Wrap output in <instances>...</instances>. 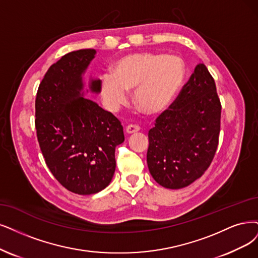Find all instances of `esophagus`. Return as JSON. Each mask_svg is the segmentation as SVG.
Segmentation results:
<instances>
[{
	"label": "esophagus",
	"instance_id": "34e87169",
	"mask_svg": "<svg viewBox=\"0 0 258 258\" xmlns=\"http://www.w3.org/2000/svg\"><path fill=\"white\" fill-rule=\"evenodd\" d=\"M140 131V126L135 125V124H131V125H127L125 128L126 134H134V133H137Z\"/></svg>",
	"mask_w": 258,
	"mask_h": 258
}]
</instances>
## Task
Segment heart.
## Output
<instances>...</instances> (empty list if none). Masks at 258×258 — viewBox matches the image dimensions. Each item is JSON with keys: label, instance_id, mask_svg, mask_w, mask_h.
<instances>
[{"label": "heart", "instance_id": "b5f03b06", "mask_svg": "<svg viewBox=\"0 0 258 258\" xmlns=\"http://www.w3.org/2000/svg\"><path fill=\"white\" fill-rule=\"evenodd\" d=\"M186 74L184 61L175 55L135 53L123 56L112 67V74L101 79V94L107 106L116 110L127 102L134 90V102L144 112L166 110L182 87Z\"/></svg>", "mask_w": 258, "mask_h": 258}]
</instances>
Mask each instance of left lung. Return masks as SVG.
<instances>
[{
  "instance_id": "obj_1",
  "label": "left lung",
  "mask_w": 258,
  "mask_h": 258,
  "mask_svg": "<svg viewBox=\"0 0 258 258\" xmlns=\"http://www.w3.org/2000/svg\"><path fill=\"white\" fill-rule=\"evenodd\" d=\"M221 103L204 63H199L169 109L149 131L147 163L165 188L180 189L211 166L220 133Z\"/></svg>"
}]
</instances>
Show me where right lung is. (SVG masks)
I'll list each match as a JSON object with an SVG mask.
<instances>
[{"label":"right lung","instance_id":"add662e5","mask_svg":"<svg viewBox=\"0 0 258 258\" xmlns=\"http://www.w3.org/2000/svg\"><path fill=\"white\" fill-rule=\"evenodd\" d=\"M97 51L84 49L63 55L46 71L38 88L35 126L45 164L69 191L93 195L111 182L114 150L124 141L121 122L84 98L83 74ZM91 92L101 81L91 80Z\"/></svg>","mask_w":258,"mask_h":258}]
</instances>
